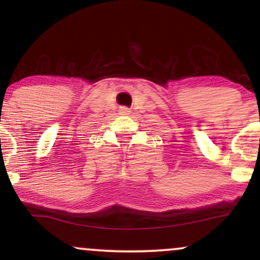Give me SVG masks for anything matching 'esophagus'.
I'll return each instance as SVG.
<instances>
[{
  "mask_svg": "<svg viewBox=\"0 0 260 260\" xmlns=\"http://www.w3.org/2000/svg\"><path fill=\"white\" fill-rule=\"evenodd\" d=\"M120 113H121V115H128V114H131V109L127 107H121Z\"/></svg>",
  "mask_w": 260,
  "mask_h": 260,
  "instance_id": "esophagus-1",
  "label": "esophagus"
}]
</instances>
